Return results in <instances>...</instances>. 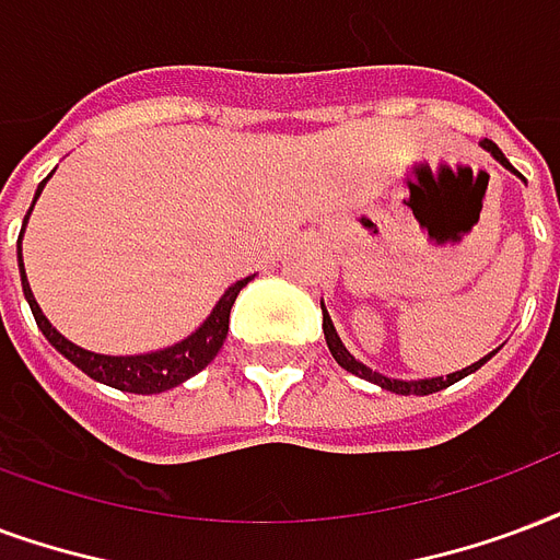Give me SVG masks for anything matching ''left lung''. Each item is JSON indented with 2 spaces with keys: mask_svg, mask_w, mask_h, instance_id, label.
I'll use <instances>...</instances> for the list:
<instances>
[{
  "mask_svg": "<svg viewBox=\"0 0 560 560\" xmlns=\"http://www.w3.org/2000/svg\"><path fill=\"white\" fill-rule=\"evenodd\" d=\"M483 148L499 160L501 165H508L511 168V163H508V156L499 151V144L490 142V139H483ZM323 335H326V343H329V353L335 355V362L341 364L343 371H350V374L355 376H362V380H368V383H376L380 388H385V392H397V395H433V392H442V388H448V385H454L457 380H463V376H469L471 371H478L480 364L483 362H490V355L495 353L492 350L490 355H483L480 362L469 364V368H463V371H457V374H448V376H436V380H392V376H383V374H376V371H371L368 364L362 362H355L353 355L347 353V347L341 343V338H338V332H335V326L332 320H329V314H326V308H323Z\"/></svg>",
  "mask_w": 560,
  "mask_h": 560,
  "instance_id": "1",
  "label": "left lung"
}]
</instances>
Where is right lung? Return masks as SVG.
I'll return each instance as SVG.
<instances>
[{
  "label": "right lung",
  "instance_id": "obj_1",
  "mask_svg": "<svg viewBox=\"0 0 560 560\" xmlns=\"http://www.w3.org/2000/svg\"><path fill=\"white\" fill-rule=\"evenodd\" d=\"M44 184H47V180H40L35 198L40 196ZM32 207H35V201H32ZM32 207H28V213H32ZM23 228H26V222H23ZM20 237H23V234H20ZM16 255H20V246H16ZM20 272H23V255H20ZM248 279H252V276H248ZM248 279L231 284L225 291V296H222L217 308H213V314H210L186 341L144 355H103L91 353V350H82L77 343H70L65 335L56 332L52 323H49L47 317H44V312L37 308L35 296H32V288H28L26 281V272H23V293H26L28 308L35 314L37 329L47 335V341L52 343L65 359H70L80 371H85L91 380L112 385V388H121V392H132V395H160L165 388H175V385L186 383L189 376H196L198 371H205L207 364L213 362V355L219 353V347L225 343L231 305L237 300V293L246 288Z\"/></svg>",
  "mask_w": 560,
  "mask_h": 560
}]
</instances>
